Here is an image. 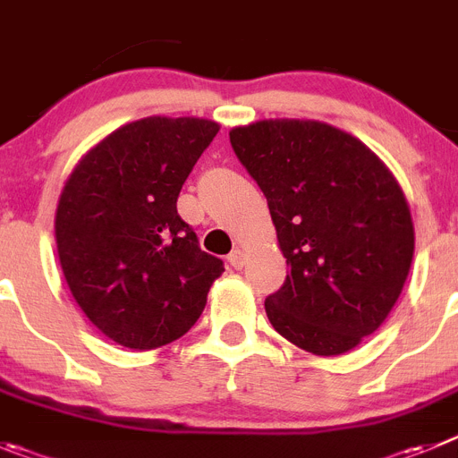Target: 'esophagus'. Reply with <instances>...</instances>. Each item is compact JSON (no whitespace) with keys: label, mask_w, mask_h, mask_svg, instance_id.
<instances>
[{"label":"esophagus","mask_w":458,"mask_h":458,"mask_svg":"<svg viewBox=\"0 0 458 458\" xmlns=\"http://www.w3.org/2000/svg\"><path fill=\"white\" fill-rule=\"evenodd\" d=\"M228 262L234 267V269H242V267H244V262H246V253L242 249H234L233 253L228 255Z\"/></svg>","instance_id":"34e87169"}]
</instances>
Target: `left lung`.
Here are the masks:
<instances>
[{
    "label": "left lung",
    "mask_w": 458,
    "mask_h": 458,
    "mask_svg": "<svg viewBox=\"0 0 458 458\" xmlns=\"http://www.w3.org/2000/svg\"><path fill=\"white\" fill-rule=\"evenodd\" d=\"M237 159L267 196L290 274L267 296L271 327L315 356L372 335L409 278L415 230L402 187L360 139L328 123L233 127Z\"/></svg>",
    "instance_id": "obj_1"
}]
</instances>
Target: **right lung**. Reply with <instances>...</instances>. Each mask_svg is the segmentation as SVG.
<instances>
[{
    "label": "right lung",
    "instance_id": "1",
    "mask_svg": "<svg viewBox=\"0 0 458 458\" xmlns=\"http://www.w3.org/2000/svg\"><path fill=\"white\" fill-rule=\"evenodd\" d=\"M216 131L219 123L193 116L127 123L65 180L55 219L61 269L77 306L121 347L182 337L224 274L178 214L180 189Z\"/></svg>",
    "mask_w": 458,
    "mask_h": 458
}]
</instances>
